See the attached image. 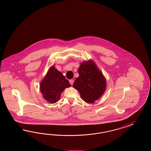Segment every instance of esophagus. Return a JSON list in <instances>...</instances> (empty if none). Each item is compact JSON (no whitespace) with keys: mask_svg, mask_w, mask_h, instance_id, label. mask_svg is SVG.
<instances>
[{"mask_svg":"<svg viewBox=\"0 0 151 151\" xmlns=\"http://www.w3.org/2000/svg\"><path fill=\"white\" fill-rule=\"evenodd\" d=\"M69 83L71 85H73V83H74V80L73 79H70L69 80Z\"/></svg>","mask_w":151,"mask_h":151,"instance_id":"34e87169","label":"esophagus"}]
</instances>
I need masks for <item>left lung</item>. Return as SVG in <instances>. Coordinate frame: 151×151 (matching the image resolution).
Returning a JSON list of instances; mask_svg holds the SVG:
<instances>
[{"label":"left lung","instance_id":"1","mask_svg":"<svg viewBox=\"0 0 151 151\" xmlns=\"http://www.w3.org/2000/svg\"><path fill=\"white\" fill-rule=\"evenodd\" d=\"M79 76L73 87L80 93L83 100L92 104L103 95L106 88V79L92 60L82 63L78 69Z\"/></svg>","mask_w":151,"mask_h":151}]
</instances>
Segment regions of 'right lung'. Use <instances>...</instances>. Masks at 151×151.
<instances>
[{
    "instance_id": "right-lung-1",
    "label": "right lung",
    "mask_w": 151,
    "mask_h": 151,
    "mask_svg": "<svg viewBox=\"0 0 151 151\" xmlns=\"http://www.w3.org/2000/svg\"><path fill=\"white\" fill-rule=\"evenodd\" d=\"M40 86L43 97L51 104L59 100L63 91L71 86L69 81L54 66L50 68Z\"/></svg>"
}]
</instances>
